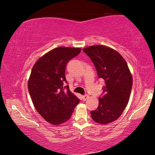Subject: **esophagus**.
<instances>
[{
  "label": "esophagus",
  "mask_w": 155,
  "mask_h": 155,
  "mask_svg": "<svg viewBox=\"0 0 155 155\" xmlns=\"http://www.w3.org/2000/svg\"><path fill=\"white\" fill-rule=\"evenodd\" d=\"M88 98H89L88 94H85V95L82 97V99H83V100H84V101H86Z\"/></svg>",
  "instance_id": "1"
}]
</instances>
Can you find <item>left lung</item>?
<instances>
[{
    "mask_svg": "<svg viewBox=\"0 0 155 155\" xmlns=\"http://www.w3.org/2000/svg\"><path fill=\"white\" fill-rule=\"evenodd\" d=\"M84 51L93 63L98 77L105 81L99 106L91 111V117L97 123H110L120 116L127 105L132 77L126 61L116 51L95 45L85 48Z\"/></svg>",
    "mask_w": 155,
    "mask_h": 155,
    "instance_id": "left-lung-1",
    "label": "left lung"
}]
</instances>
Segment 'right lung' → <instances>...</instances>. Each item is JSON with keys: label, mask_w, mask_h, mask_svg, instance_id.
<instances>
[{"label": "right lung", "mask_w": 155, "mask_h": 155, "mask_svg": "<svg viewBox=\"0 0 155 155\" xmlns=\"http://www.w3.org/2000/svg\"><path fill=\"white\" fill-rule=\"evenodd\" d=\"M80 48L58 47L34 64L28 87L34 107L44 119L58 125L70 118L79 99L70 92L65 78L66 65L80 54Z\"/></svg>", "instance_id": "add662e5"}]
</instances>
